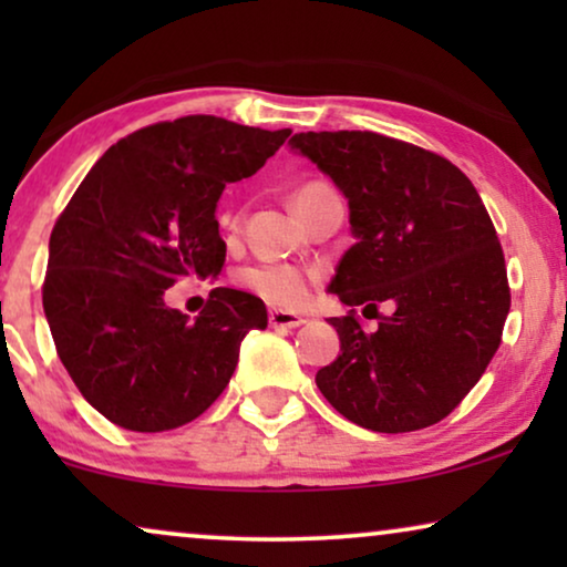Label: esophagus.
<instances>
[{"instance_id": "34e87169", "label": "esophagus", "mask_w": 567, "mask_h": 567, "mask_svg": "<svg viewBox=\"0 0 567 567\" xmlns=\"http://www.w3.org/2000/svg\"><path fill=\"white\" fill-rule=\"evenodd\" d=\"M268 322H270V328L291 330V328H299V324H305L307 320L297 312H286V309H270Z\"/></svg>"}]
</instances>
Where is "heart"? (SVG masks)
<instances>
[{"instance_id": "obj_1", "label": "heart", "mask_w": 567, "mask_h": 567, "mask_svg": "<svg viewBox=\"0 0 567 567\" xmlns=\"http://www.w3.org/2000/svg\"><path fill=\"white\" fill-rule=\"evenodd\" d=\"M322 188V183H309L301 185V188L293 193V204H299L301 198H307L309 193ZM247 289L258 293L260 299L270 301V305L278 307H297L307 299L309 291V274L297 266H289V262H266V266H255L243 270L239 276Z\"/></svg>"}]
</instances>
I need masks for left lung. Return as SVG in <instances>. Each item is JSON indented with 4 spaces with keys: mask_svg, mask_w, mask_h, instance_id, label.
<instances>
[{
    "mask_svg": "<svg viewBox=\"0 0 567 567\" xmlns=\"http://www.w3.org/2000/svg\"><path fill=\"white\" fill-rule=\"evenodd\" d=\"M291 152L348 200L355 245L328 291L346 307H392L374 332L330 317L338 359L324 400L361 429L405 433L460 405L498 351L511 309L506 260L470 177L439 154L371 131H307Z\"/></svg>",
    "mask_w": 567,
    "mask_h": 567,
    "instance_id": "obj_1",
    "label": "left lung"
}]
</instances>
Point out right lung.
I'll list each match as a JSON object with an SVG mask.
<instances>
[{
    "mask_svg": "<svg viewBox=\"0 0 567 567\" xmlns=\"http://www.w3.org/2000/svg\"><path fill=\"white\" fill-rule=\"evenodd\" d=\"M289 134L216 115L154 123L111 146L59 216L43 312L76 390L111 423H190L229 384L247 332L268 328L247 291L216 286L196 322L165 291L221 274L224 185L258 173Z\"/></svg>",
    "mask_w": 567,
    "mask_h": 567,
    "instance_id": "obj_1",
    "label": "right lung"
}]
</instances>
